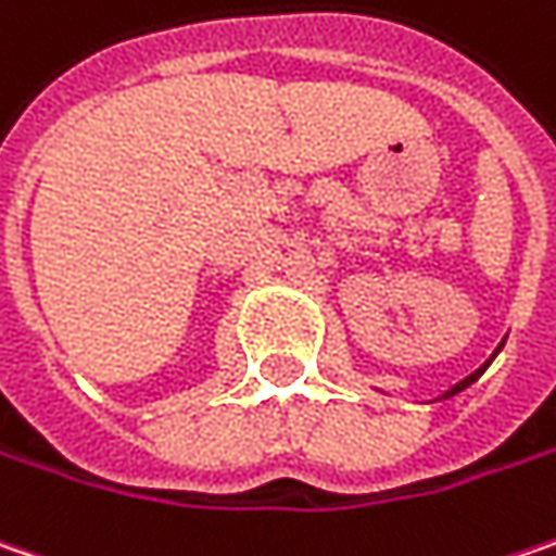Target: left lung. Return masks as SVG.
I'll return each instance as SVG.
<instances>
[{"instance_id":"8db88e82","label":"left lung","mask_w":556,"mask_h":556,"mask_svg":"<svg viewBox=\"0 0 556 556\" xmlns=\"http://www.w3.org/2000/svg\"><path fill=\"white\" fill-rule=\"evenodd\" d=\"M497 350H501V348H497ZM485 369H488V363H485V366H482V369H479V372H472V375H469V378H463V381H459L457 388H451V391H447V397H451V394H457V391H463V388H466V384H472V381H476V378H479V375L485 372Z\"/></svg>"}]
</instances>
